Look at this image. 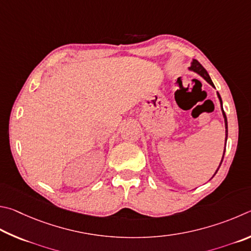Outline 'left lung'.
Wrapping results in <instances>:
<instances>
[{
    "label": "left lung",
    "instance_id": "left-lung-1",
    "mask_svg": "<svg viewBox=\"0 0 251 251\" xmlns=\"http://www.w3.org/2000/svg\"><path fill=\"white\" fill-rule=\"evenodd\" d=\"M188 70H190V72L195 73V74H197V75H200V76H201V78H204L205 80L207 81L210 86L215 88L214 82L212 81V79H210L209 75H208V73H207V70H206V69L203 67V66H201V65L199 63V61L196 60V59H193V61H192V66H191L190 68H188ZM217 97H218V99H219V102H221V108H222V112H223L224 121H225V149H224V153H223V157H222L221 163H219L218 168H217V170H216V172L214 173V175L212 176V178L215 176V175H216V173L218 172V170H219V168H221V165H222V163H223L224 155H225V151H226V142H227V138H228V125H227V118H226V114H225V112H224V109H223V100H222V98H221V95L218 94V91H217Z\"/></svg>",
    "mask_w": 251,
    "mask_h": 251
}]
</instances>
